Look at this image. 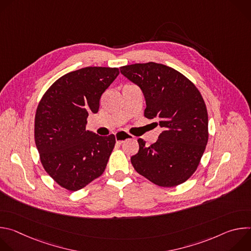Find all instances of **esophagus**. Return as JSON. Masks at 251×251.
Listing matches in <instances>:
<instances>
[{"label": "esophagus", "mask_w": 251, "mask_h": 251, "mask_svg": "<svg viewBox=\"0 0 251 251\" xmlns=\"http://www.w3.org/2000/svg\"><path fill=\"white\" fill-rule=\"evenodd\" d=\"M115 138H116V142L117 144H123V143L127 140H131L134 138V136H132L131 134L125 132V131H118L115 134Z\"/></svg>", "instance_id": "esophagus-1"}]
</instances>
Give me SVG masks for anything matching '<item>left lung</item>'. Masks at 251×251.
Wrapping results in <instances>:
<instances>
[{"label": "left lung", "mask_w": 251, "mask_h": 251, "mask_svg": "<svg viewBox=\"0 0 251 251\" xmlns=\"http://www.w3.org/2000/svg\"><path fill=\"white\" fill-rule=\"evenodd\" d=\"M120 71L142 90L144 116L156 118L163 128L150 146L138 139L139 151L131 157L134 169L160 187L186 182L197 170L208 139L206 107L200 91L182 74L161 63H135Z\"/></svg>", "instance_id": "8db88e82"}]
</instances>
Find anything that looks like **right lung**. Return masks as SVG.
<instances>
[{
    "label": "right lung",
    "mask_w": 251,
    "mask_h": 251,
    "mask_svg": "<svg viewBox=\"0 0 251 251\" xmlns=\"http://www.w3.org/2000/svg\"><path fill=\"white\" fill-rule=\"evenodd\" d=\"M119 75L118 68L88 66L58 78L43 96L35 113L34 140L47 173L62 188L78 191L101 176L115 136L86 130L89 113Z\"/></svg>",
    "instance_id": "obj_1"
}]
</instances>
